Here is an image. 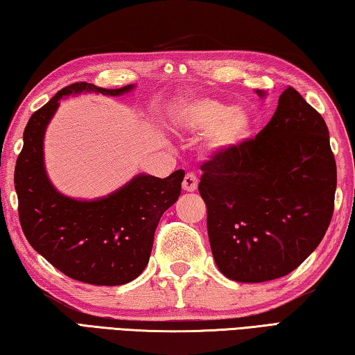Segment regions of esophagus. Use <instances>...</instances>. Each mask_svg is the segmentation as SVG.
<instances>
[{"instance_id": "1", "label": "esophagus", "mask_w": 355, "mask_h": 355, "mask_svg": "<svg viewBox=\"0 0 355 355\" xmlns=\"http://www.w3.org/2000/svg\"><path fill=\"white\" fill-rule=\"evenodd\" d=\"M197 186H198V180L194 175V173H192V172L186 173L184 180H183V189L186 192H194L197 189Z\"/></svg>"}]
</instances>
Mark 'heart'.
I'll return each mask as SVG.
<instances>
[{
    "label": "heart",
    "instance_id": "b5f03b06",
    "mask_svg": "<svg viewBox=\"0 0 355 355\" xmlns=\"http://www.w3.org/2000/svg\"><path fill=\"white\" fill-rule=\"evenodd\" d=\"M178 130L189 135L208 132L206 146L212 152H227L241 146L251 133V116L214 98H194L180 102L172 113Z\"/></svg>",
    "mask_w": 355,
    "mask_h": 355
}]
</instances>
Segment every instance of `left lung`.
I'll return each mask as SVG.
<instances>
[{"mask_svg": "<svg viewBox=\"0 0 355 355\" xmlns=\"http://www.w3.org/2000/svg\"><path fill=\"white\" fill-rule=\"evenodd\" d=\"M200 169L211 251L227 278H281L324 237L337 166L323 116L295 88L282 92L273 118L254 138L216 152Z\"/></svg>", "mask_w": 355, "mask_h": 355, "instance_id": "left-lung-1", "label": "left lung"}]
</instances>
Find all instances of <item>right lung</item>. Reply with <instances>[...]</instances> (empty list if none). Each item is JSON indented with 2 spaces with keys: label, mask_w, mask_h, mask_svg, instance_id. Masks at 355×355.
I'll return each instance as SVG.
<instances>
[{
  "label": "right lung",
  "mask_w": 355,
  "mask_h": 355,
  "mask_svg": "<svg viewBox=\"0 0 355 355\" xmlns=\"http://www.w3.org/2000/svg\"><path fill=\"white\" fill-rule=\"evenodd\" d=\"M116 89L76 82L31 116L15 164L18 216L26 239L49 263L76 281L121 286L143 273L161 216L177 202L184 171L158 178L139 173L113 194L76 200L60 194L44 171L43 138L63 96L82 92L119 96Z\"/></svg>",
  "instance_id": "right-lung-1"
}]
</instances>
